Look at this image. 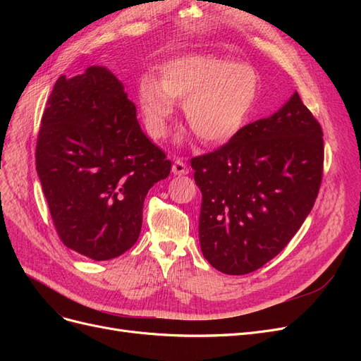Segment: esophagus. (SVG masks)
I'll return each mask as SVG.
<instances>
[{
	"mask_svg": "<svg viewBox=\"0 0 361 361\" xmlns=\"http://www.w3.org/2000/svg\"><path fill=\"white\" fill-rule=\"evenodd\" d=\"M171 171H173V174H176V176H183V174L190 173V169L187 167V164H185L182 159H176L173 164Z\"/></svg>",
	"mask_w": 361,
	"mask_h": 361,
	"instance_id": "1",
	"label": "esophagus"
}]
</instances>
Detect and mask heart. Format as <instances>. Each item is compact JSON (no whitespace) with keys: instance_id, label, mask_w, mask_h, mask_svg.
Masks as SVG:
<instances>
[{"instance_id":"1","label":"heart","mask_w":361,"mask_h":361,"mask_svg":"<svg viewBox=\"0 0 361 361\" xmlns=\"http://www.w3.org/2000/svg\"><path fill=\"white\" fill-rule=\"evenodd\" d=\"M259 93L255 69L236 60L192 54L159 68V80L143 75L137 96L147 133L166 138L176 104L204 145H224L243 128Z\"/></svg>"}]
</instances>
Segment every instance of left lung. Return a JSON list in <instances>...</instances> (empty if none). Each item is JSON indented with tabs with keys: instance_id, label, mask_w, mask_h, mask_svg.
<instances>
[{
	"instance_id": "left-lung-1",
	"label": "left lung",
	"mask_w": 361,
	"mask_h": 361,
	"mask_svg": "<svg viewBox=\"0 0 361 361\" xmlns=\"http://www.w3.org/2000/svg\"><path fill=\"white\" fill-rule=\"evenodd\" d=\"M322 162L321 125L297 92L223 147L192 158L204 259L224 274L243 276L276 257L312 211Z\"/></svg>"
}]
</instances>
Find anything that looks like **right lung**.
I'll return each mask as SVG.
<instances>
[{"label":"right lung","mask_w":361,"mask_h":361,"mask_svg":"<svg viewBox=\"0 0 361 361\" xmlns=\"http://www.w3.org/2000/svg\"><path fill=\"white\" fill-rule=\"evenodd\" d=\"M170 169L111 71L60 76L42 117L36 170L64 245L92 260L123 255L140 236L149 190Z\"/></svg>","instance_id":"add662e5"}]
</instances>
